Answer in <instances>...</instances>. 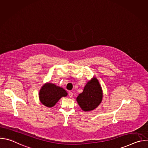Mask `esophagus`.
<instances>
[{"instance_id": "obj_1", "label": "esophagus", "mask_w": 148, "mask_h": 148, "mask_svg": "<svg viewBox=\"0 0 148 148\" xmlns=\"http://www.w3.org/2000/svg\"><path fill=\"white\" fill-rule=\"evenodd\" d=\"M69 95L70 98H72L73 97V93L72 92H70L69 94Z\"/></svg>"}]
</instances>
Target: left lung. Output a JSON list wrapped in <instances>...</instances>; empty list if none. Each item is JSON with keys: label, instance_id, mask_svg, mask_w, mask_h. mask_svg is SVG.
Instances as JSON below:
<instances>
[{"label": "left lung", "instance_id": "left-lung-1", "mask_svg": "<svg viewBox=\"0 0 148 148\" xmlns=\"http://www.w3.org/2000/svg\"><path fill=\"white\" fill-rule=\"evenodd\" d=\"M103 91L99 81L95 77L90 79L84 87L82 93L77 97V102L85 112L91 111L97 108L102 102Z\"/></svg>", "mask_w": 148, "mask_h": 148}]
</instances>
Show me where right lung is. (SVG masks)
Returning a JSON list of instances; mask_svg holds the SVG:
<instances>
[{"label": "right lung", "instance_id": "right-lung-1", "mask_svg": "<svg viewBox=\"0 0 148 148\" xmlns=\"http://www.w3.org/2000/svg\"><path fill=\"white\" fill-rule=\"evenodd\" d=\"M67 91L56 84L47 82L41 87L38 97L40 102L45 106L51 108L54 107L62 97L67 95Z\"/></svg>", "mask_w": 148, "mask_h": 148}]
</instances>
